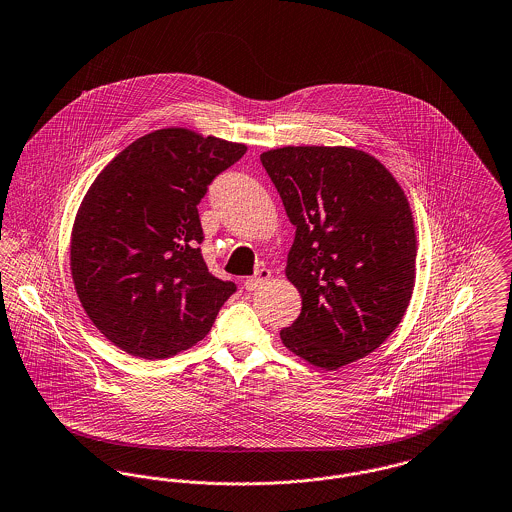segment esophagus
<instances>
[{
  "label": "esophagus",
  "instance_id": "esophagus-1",
  "mask_svg": "<svg viewBox=\"0 0 512 512\" xmlns=\"http://www.w3.org/2000/svg\"><path fill=\"white\" fill-rule=\"evenodd\" d=\"M269 278H271V271H269V269H259V271L255 272L253 276L245 278L243 286H245V290H247V292H251V290H255V288L263 286Z\"/></svg>",
  "mask_w": 512,
  "mask_h": 512
}]
</instances>
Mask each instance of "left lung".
I'll return each mask as SVG.
<instances>
[{
  "instance_id": "1",
  "label": "left lung",
  "mask_w": 512,
  "mask_h": 512,
  "mask_svg": "<svg viewBox=\"0 0 512 512\" xmlns=\"http://www.w3.org/2000/svg\"><path fill=\"white\" fill-rule=\"evenodd\" d=\"M261 162L296 226L286 276L301 313L280 338L323 369L360 360L391 336L412 298L406 195L377 158L348 147H284Z\"/></svg>"
}]
</instances>
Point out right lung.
<instances>
[{
  "label": "right lung",
  "mask_w": 512,
  "mask_h": 512,
  "mask_svg": "<svg viewBox=\"0 0 512 512\" xmlns=\"http://www.w3.org/2000/svg\"><path fill=\"white\" fill-rule=\"evenodd\" d=\"M245 151L189 129H160L92 183L73 224L71 274L92 323L123 352L164 360L191 348L236 292L205 265L197 205Z\"/></svg>",
  "instance_id": "obj_1"
}]
</instances>
